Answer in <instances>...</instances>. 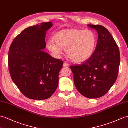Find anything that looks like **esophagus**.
<instances>
[{"label":"esophagus","instance_id":"34e87169","mask_svg":"<svg viewBox=\"0 0 128 128\" xmlns=\"http://www.w3.org/2000/svg\"><path fill=\"white\" fill-rule=\"evenodd\" d=\"M63 66L64 67H69V64H68L66 62H64L63 64Z\"/></svg>","mask_w":128,"mask_h":128}]
</instances>
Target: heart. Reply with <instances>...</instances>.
I'll use <instances>...</instances> for the list:
<instances>
[{"label": "heart", "instance_id": "1", "mask_svg": "<svg viewBox=\"0 0 128 128\" xmlns=\"http://www.w3.org/2000/svg\"><path fill=\"white\" fill-rule=\"evenodd\" d=\"M52 40L47 42L48 49L56 56L65 48L68 58L75 63L86 61L93 54L96 44V36L90 30L78 29H64L56 33Z\"/></svg>", "mask_w": 128, "mask_h": 128}]
</instances>
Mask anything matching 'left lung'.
<instances>
[{"label": "left lung", "instance_id": "left-lung-1", "mask_svg": "<svg viewBox=\"0 0 128 128\" xmlns=\"http://www.w3.org/2000/svg\"><path fill=\"white\" fill-rule=\"evenodd\" d=\"M98 32L96 50L81 65H71L74 84L83 96L96 99L105 95L117 78L120 53L109 31L101 25L88 24Z\"/></svg>", "mask_w": 128, "mask_h": 128}]
</instances>
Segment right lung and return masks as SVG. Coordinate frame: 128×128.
<instances>
[{"mask_svg": "<svg viewBox=\"0 0 128 128\" xmlns=\"http://www.w3.org/2000/svg\"><path fill=\"white\" fill-rule=\"evenodd\" d=\"M52 26L46 22L25 29L10 47L8 64L11 78L29 99H47L58 87L63 62L43 51L46 32Z\"/></svg>", "mask_w": 128, "mask_h": 128, "instance_id": "obj_1", "label": "right lung"}]
</instances>
